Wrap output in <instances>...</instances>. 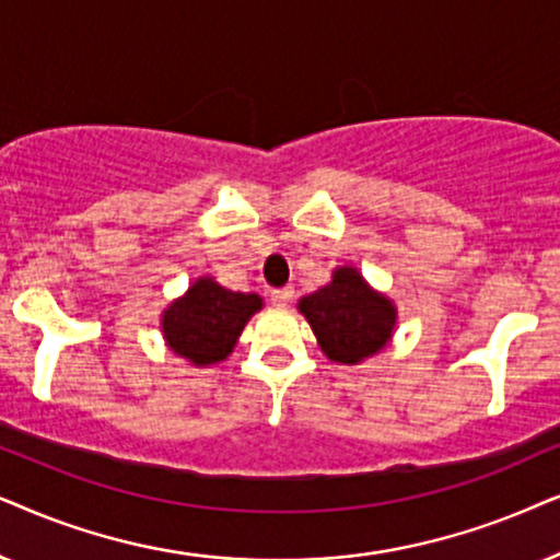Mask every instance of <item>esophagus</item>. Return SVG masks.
Masks as SVG:
<instances>
[{"label":"esophagus","mask_w":560,"mask_h":560,"mask_svg":"<svg viewBox=\"0 0 560 560\" xmlns=\"http://www.w3.org/2000/svg\"><path fill=\"white\" fill-rule=\"evenodd\" d=\"M271 304L273 307H287L289 302H292V296H294V289L292 287H281V289H271Z\"/></svg>","instance_id":"34e87169"}]
</instances>
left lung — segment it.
<instances>
[{
  "instance_id": "1",
  "label": "left lung",
  "mask_w": 560,
  "mask_h": 560,
  "mask_svg": "<svg viewBox=\"0 0 560 560\" xmlns=\"http://www.w3.org/2000/svg\"><path fill=\"white\" fill-rule=\"evenodd\" d=\"M300 312L315 330L325 355L338 363H358L378 353L392 338L397 319L392 302L371 292L355 268H338L330 284L304 296Z\"/></svg>"
}]
</instances>
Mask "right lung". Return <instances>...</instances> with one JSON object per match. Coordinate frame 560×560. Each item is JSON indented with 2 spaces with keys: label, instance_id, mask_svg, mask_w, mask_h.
<instances>
[{
  "label": "right lung",
  "instance_id": "right-lung-1",
  "mask_svg": "<svg viewBox=\"0 0 560 560\" xmlns=\"http://www.w3.org/2000/svg\"><path fill=\"white\" fill-rule=\"evenodd\" d=\"M260 310L258 294L222 289L218 281L199 279L186 296L163 315V335L176 355L197 366L218 363L233 353L245 323Z\"/></svg>",
  "mask_w": 560,
  "mask_h": 560
}]
</instances>
